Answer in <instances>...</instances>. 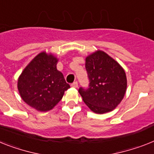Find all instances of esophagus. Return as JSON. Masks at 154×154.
Returning <instances> with one entry per match:
<instances>
[{
    "mask_svg": "<svg viewBox=\"0 0 154 154\" xmlns=\"http://www.w3.org/2000/svg\"><path fill=\"white\" fill-rule=\"evenodd\" d=\"M72 86H73V87H75V88H76V87H78V82H74L72 84Z\"/></svg>",
    "mask_w": 154,
    "mask_h": 154,
    "instance_id": "esophagus-1",
    "label": "esophagus"
}]
</instances>
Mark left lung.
I'll list each match as a JSON object with an SVG mask.
<instances>
[{"label": "left lung", "mask_w": 154, "mask_h": 154, "mask_svg": "<svg viewBox=\"0 0 154 154\" xmlns=\"http://www.w3.org/2000/svg\"><path fill=\"white\" fill-rule=\"evenodd\" d=\"M89 87L79 90L82 100L95 113L112 111L124 97L127 77L121 66L105 52L97 50L86 58Z\"/></svg>", "instance_id": "8db88e82"}]
</instances>
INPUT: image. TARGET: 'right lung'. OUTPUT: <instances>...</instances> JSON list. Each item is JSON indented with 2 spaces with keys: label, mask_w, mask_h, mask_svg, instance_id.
<instances>
[{
  "label": "right lung",
  "mask_w": 154,
  "mask_h": 154,
  "mask_svg": "<svg viewBox=\"0 0 154 154\" xmlns=\"http://www.w3.org/2000/svg\"><path fill=\"white\" fill-rule=\"evenodd\" d=\"M58 60L45 52L39 53L24 68L18 79V90L25 102L38 111L53 109L70 88L57 69Z\"/></svg>",
  "instance_id": "1"
}]
</instances>
